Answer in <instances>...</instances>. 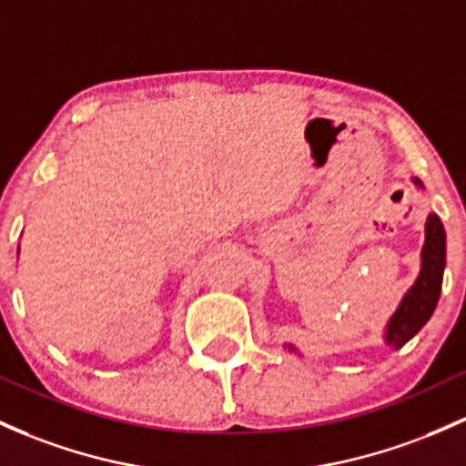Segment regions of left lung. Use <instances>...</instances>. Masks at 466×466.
Returning <instances> with one entry per match:
<instances>
[{
  "mask_svg": "<svg viewBox=\"0 0 466 466\" xmlns=\"http://www.w3.org/2000/svg\"><path fill=\"white\" fill-rule=\"evenodd\" d=\"M411 182L415 188L424 191V184L418 177H411ZM444 267H447V233L438 215L429 213L424 224L422 253H420V273L384 327L382 339L393 351L402 349L433 315L442 291ZM284 349L299 353L293 344H284Z\"/></svg>",
  "mask_w": 466,
  "mask_h": 466,
  "instance_id": "obj_1",
  "label": "left lung"
}]
</instances>
